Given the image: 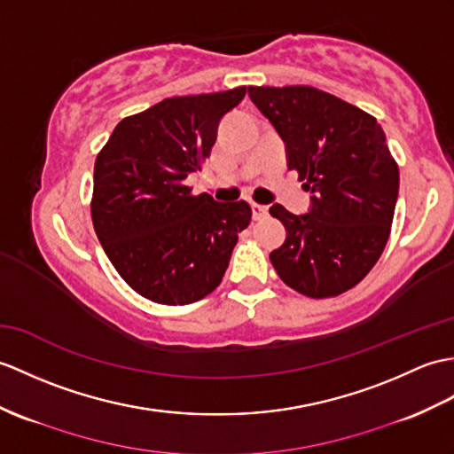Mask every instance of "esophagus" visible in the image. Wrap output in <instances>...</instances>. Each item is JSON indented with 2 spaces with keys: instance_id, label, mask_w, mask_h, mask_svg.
I'll return each mask as SVG.
<instances>
[{
  "instance_id": "34e87169",
  "label": "esophagus",
  "mask_w": 454,
  "mask_h": 454,
  "mask_svg": "<svg viewBox=\"0 0 454 454\" xmlns=\"http://www.w3.org/2000/svg\"><path fill=\"white\" fill-rule=\"evenodd\" d=\"M251 208H253V216H255V220H261V218H267L269 216V207L267 205L251 203Z\"/></svg>"
}]
</instances>
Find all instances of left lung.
<instances>
[{
	"label": "left lung",
	"instance_id": "1",
	"mask_svg": "<svg viewBox=\"0 0 454 454\" xmlns=\"http://www.w3.org/2000/svg\"><path fill=\"white\" fill-rule=\"evenodd\" d=\"M277 129L288 170L311 192L303 215L272 205L286 228L270 262L290 288L331 298L356 286L387 246L398 199V166L373 115L311 87H249Z\"/></svg>",
	"mask_w": 454,
	"mask_h": 454
}]
</instances>
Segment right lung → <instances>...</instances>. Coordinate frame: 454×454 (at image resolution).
<instances>
[{
  "instance_id": "obj_1",
  "label": "right lung",
  "mask_w": 454,
  "mask_h": 454,
  "mask_svg": "<svg viewBox=\"0 0 454 454\" xmlns=\"http://www.w3.org/2000/svg\"><path fill=\"white\" fill-rule=\"evenodd\" d=\"M244 97L246 87L166 98L121 120L97 156L94 230L120 277L146 300L193 303L223 282L251 207L192 195L185 179L201 170L220 120Z\"/></svg>"
}]
</instances>
